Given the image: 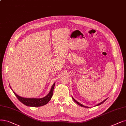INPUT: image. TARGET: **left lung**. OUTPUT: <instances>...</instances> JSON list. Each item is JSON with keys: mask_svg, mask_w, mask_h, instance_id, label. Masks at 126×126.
<instances>
[{"mask_svg": "<svg viewBox=\"0 0 126 126\" xmlns=\"http://www.w3.org/2000/svg\"><path fill=\"white\" fill-rule=\"evenodd\" d=\"M72 98L73 99V101L75 102V103H77L78 104H79V105H80V107H84V108H89V107H86V106H85V105H83V104H82L81 103H79V102H78L77 101V100H75L73 98V97L72 96ZM108 99V98H107ZM107 99H105V100H103V101H102L101 102H100V103H99V104H97L96 105H95V107H96V106H98V105H100V104H102L105 101H106V100H107Z\"/></svg>", "mask_w": 126, "mask_h": 126, "instance_id": "1", "label": "left lung"}]
</instances>
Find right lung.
Segmentation results:
<instances>
[{"mask_svg": "<svg viewBox=\"0 0 126 126\" xmlns=\"http://www.w3.org/2000/svg\"><path fill=\"white\" fill-rule=\"evenodd\" d=\"M55 84V83L53 84L49 93L46 95V96H45L44 97H43V98H24V97H21L18 94H17L16 93L13 92V90L12 89L10 86V87L13 93L15 95H16V96L19 100V101L20 102H21L22 103H23L24 104L28 107H41V106H43V105L47 104L50 101V100L51 99L53 95Z\"/></svg>", "mask_w": 126, "mask_h": 126, "instance_id": "1", "label": "right lung"}]
</instances>
